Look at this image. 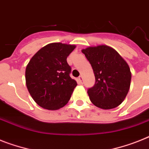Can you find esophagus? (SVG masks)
<instances>
[{
	"label": "esophagus",
	"instance_id": "34e87169",
	"mask_svg": "<svg viewBox=\"0 0 149 149\" xmlns=\"http://www.w3.org/2000/svg\"><path fill=\"white\" fill-rule=\"evenodd\" d=\"M77 82H78V83H79V84H82V76H79V77H78V79H77Z\"/></svg>",
	"mask_w": 149,
	"mask_h": 149
}]
</instances>
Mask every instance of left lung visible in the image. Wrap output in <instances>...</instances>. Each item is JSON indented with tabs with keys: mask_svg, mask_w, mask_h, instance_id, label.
<instances>
[{
	"mask_svg": "<svg viewBox=\"0 0 149 149\" xmlns=\"http://www.w3.org/2000/svg\"><path fill=\"white\" fill-rule=\"evenodd\" d=\"M82 52L92 66L95 77V85L87 92L91 102L102 109L120 105L130 86L131 72L127 62L107 45L88 47Z\"/></svg>",
	"mask_w": 149,
	"mask_h": 149,
	"instance_id": "1",
	"label": "left lung"
}]
</instances>
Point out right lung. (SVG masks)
Returning a JSON list of instances; mask_svg holds the SVG:
<instances>
[{
	"instance_id": "add662e5",
	"label": "right lung",
	"mask_w": 149,
	"mask_h": 149,
	"mask_svg": "<svg viewBox=\"0 0 149 149\" xmlns=\"http://www.w3.org/2000/svg\"><path fill=\"white\" fill-rule=\"evenodd\" d=\"M76 47L62 43H51L32 57L26 69V86L35 102L47 110L66 105L77 86L70 74L67 58Z\"/></svg>"
}]
</instances>
